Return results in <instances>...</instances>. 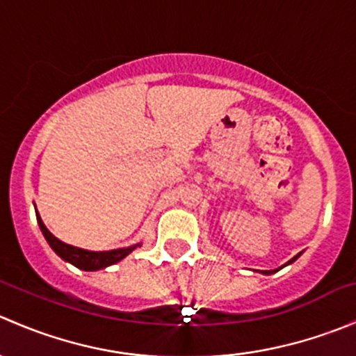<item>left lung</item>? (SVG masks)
Masks as SVG:
<instances>
[{
    "instance_id": "1",
    "label": "left lung",
    "mask_w": 356,
    "mask_h": 356,
    "mask_svg": "<svg viewBox=\"0 0 356 356\" xmlns=\"http://www.w3.org/2000/svg\"><path fill=\"white\" fill-rule=\"evenodd\" d=\"M300 257H301V253H298V254H296V257H293V258H291V260L288 261V264H284V265H282V267H286V265H291V264H293V261H294V260H298V258H300ZM282 267L275 268V270H258V272H261V274H265V275H270V274H274V272L281 270V268H282Z\"/></svg>"
}]
</instances>
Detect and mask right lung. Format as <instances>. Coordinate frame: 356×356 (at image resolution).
Listing matches in <instances>:
<instances>
[{
  "label": "right lung",
  "instance_id": "1",
  "mask_svg": "<svg viewBox=\"0 0 356 356\" xmlns=\"http://www.w3.org/2000/svg\"><path fill=\"white\" fill-rule=\"evenodd\" d=\"M34 208H35V204H34ZM35 218H38L39 229H41L42 236H44V239L48 241V245L51 246V250L55 251V253L58 254L62 260L68 261V264H72L74 267L81 268V270H88V272L102 270V268H106V267H110V265L117 264V261L124 260L129 253H132L136 248L141 246V243H138V245H132L127 248H118V250H110V251L82 250V248L67 245V243L60 241L58 238H55V236L48 231V227L44 225V222L41 220V215L38 213V210H35Z\"/></svg>",
  "mask_w": 356,
  "mask_h": 356
}]
</instances>
